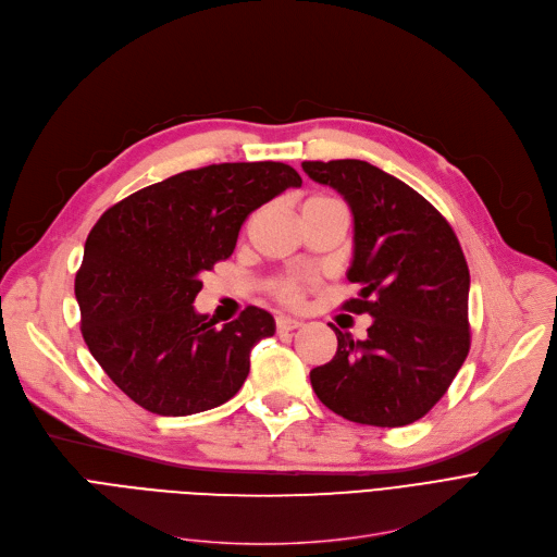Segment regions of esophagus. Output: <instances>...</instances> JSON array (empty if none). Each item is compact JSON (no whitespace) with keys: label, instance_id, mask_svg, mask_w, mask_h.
I'll return each mask as SVG.
<instances>
[{"label":"esophagus","instance_id":"34e87169","mask_svg":"<svg viewBox=\"0 0 557 557\" xmlns=\"http://www.w3.org/2000/svg\"><path fill=\"white\" fill-rule=\"evenodd\" d=\"M300 325H302L300 320L290 318V315H277V318H275V327H277V332H280V334H284V332H294V330H298Z\"/></svg>","mask_w":557,"mask_h":557}]
</instances>
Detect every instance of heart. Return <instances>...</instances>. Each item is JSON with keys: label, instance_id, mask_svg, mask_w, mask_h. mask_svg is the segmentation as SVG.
Segmentation results:
<instances>
[{"label": "heart", "instance_id": "obj_1", "mask_svg": "<svg viewBox=\"0 0 557 557\" xmlns=\"http://www.w3.org/2000/svg\"><path fill=\"white\" fill-rule=\"evenodd\" d=\"M325 200H334V198H330V196H311L307 202H325ZM309 284H311V277H305V275H284V277H277L273 282V294L282 302L298 305L302 300Z\"/></svg>", "mask_w": 557, "mask_h": 557}]
</instances>
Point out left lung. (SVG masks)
Listing matches in <instances>:
<instances>
[{
  "label": "left lung",
  "instance_id": "obj_1",
  "mask_svg": "<svg viewBox=\"0 0 557 557\" xmlns=\"http://www.w3.org/2000/svg\"><path fill=\"white\" fill-rule=\"evenodd\" d=\"M355 216L347 280L359 298L343 309L374 320L363 341L336 332V355L311 386L349 422L406 426L424 418L470 352V269L447 219L416 189L363 160L302 162Z\"/></svg>",
  "mask_w": 557,
  "mask_h": 557
}]
</instances>
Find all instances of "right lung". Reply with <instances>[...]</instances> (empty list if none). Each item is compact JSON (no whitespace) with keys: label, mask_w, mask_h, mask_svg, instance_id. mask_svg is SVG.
Here are the masks:
<instances>
[{"label":"right lung","mask_w":557,"mask_h":557,"mask_svg":"<svg viewBox=\"0 0 557 557\" xmlns=\"http://www.w3.org/2000/svg\"><path fill=\"white\" fill-rule=\"evenodd\" d=\"M300 185L282 162H223L171 175L103 212L87 234L74 294L87 349L116 388L169 418L239 393L250 349L275 334V320L246 307L216 327L194 309L200 275L232 255L250 212Z\"/></svg>","instance_id":"obj_1"}]
</instances>
